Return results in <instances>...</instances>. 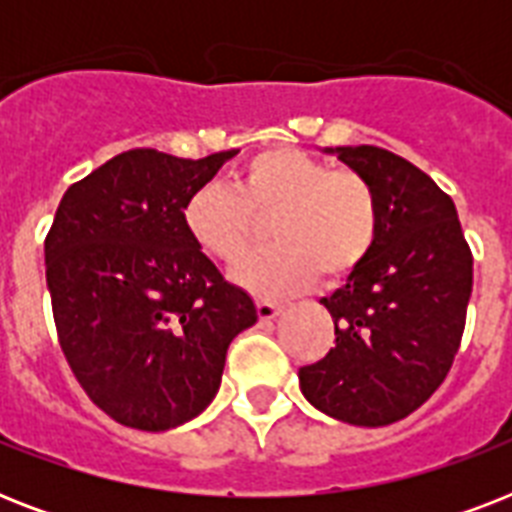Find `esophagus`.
Segmentation results:
<instances>
[{
	"mask_svg": "<svg viewBox=\"0 0 512 512\" xmlns=\"http://www.w3.org/2000/svg\"><path fill=\"white\" fill-rule=\"evenodd\" d=\"M281 313V305L268 303V300H257V316L260 321H273Z\"/></svg>",
	"mask_w": 512,
	"mask_h": 512,
	"instance_id": "34e87169",
	"label": "esophagus"
}]
</instances>
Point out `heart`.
<instances>
[{
    "label": "heart",
    "mask_w": 512,
    "mask_h": 512,
    "mask_svg": "<svg viewBox=\"0 0 512 512\" xmlns=\"http://www.w3.org/2000/svg\"><path fill=\"white\" fill-rule=\"evenodd\" d=\"M268 218L276 244L249 257L236 281L255 295L279 297L308 287L316 273L340 281L372 252L380 233V201L372 183L300 148H268L252 156L233 188L220 180L188 196L183 225L201 252L225 265L247 255L257 217Z\"/></svg>",
    "instance_id": "heart-1"
}]
</instances>
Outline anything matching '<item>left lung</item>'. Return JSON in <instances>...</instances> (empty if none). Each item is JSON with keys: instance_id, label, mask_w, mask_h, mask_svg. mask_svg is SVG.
<instances>
[{"instance_id": "1", "label": "left lung", "mask_w": 512, "mask_h": 512, "mask_svg": "<svg viewBox=\"0 0 512 512\" xmlns=\"http://www.w3.org/2000/svg\"><path fill=\"white\" fill-rule=\"evenodd\" d=\"M364 175L380 201L372 252L321 305L335 348L300 369L327 417L380 428L428 401L452 369L473 292V255L454 201L422 170L377 146L324 148Z\"/></svg>"}]
</instances>
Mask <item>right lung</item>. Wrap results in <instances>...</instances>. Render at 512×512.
Segmentation results:
<instances>
[{"mask_svg": "<svg viewBox=\"0 0 512 512\" xmlns=\"http://www.w3.org/2000/svg\"><path fill=\"white\" fill-rule=\"evenodd\" d=\"M236 151L177 159L135 148L63 193L44 241L60 348L116 422L170 430L220 390L228 345L257 321L183 225L188 196Z\"/></svg>", "mask_w": 512, "mask_h": 512, "instance_id": "obj_1", "label": "right lung"}]
</instances>
